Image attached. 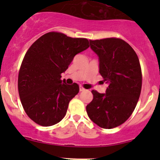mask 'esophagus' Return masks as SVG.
I'll use <instances>...</instances> for the list:
<instances>
[{
    "label": "esophagus",
    "mask_w": 160,
    "mask_h": 160,
    "mask_svg": "<svg viewBox=\"0 0 160 160\" xmlns=\"http://www.w3.org/2000/svg\"><path fill=\"white\" fill-rule=\"evenodd\" d=\"M82 91H85V89L82 86H80V92H82Z\"/></svg>",
    "instance_id": "34e87169"
}]
</instances>
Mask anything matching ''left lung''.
Listing matches in <instances>:
<instances>
[{
	"instance_id": "left-lung-1",
	"label": "left lung",
	"mask_w": 160,
	"mask_h": 160,
	"mask_svg": "<svg viewBox=\"0 0 160 160\" xmlns=\"http://www.w3.org/2000/svg\"><path fill=\"white\" fill-rule=\"evenodd\" d=\"M99 61V73L108 86L105 93L92 90L86 106L90 120L103 128H113L128 120L140 97L142 74L136 52L119 38L89 40Z\"/></svg>"
}]
</instances>
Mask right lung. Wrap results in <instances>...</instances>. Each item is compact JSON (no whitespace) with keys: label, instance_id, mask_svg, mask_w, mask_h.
<instances>
[{"label":"right lung","instance_id":"add662e5","mask_svg":"<svg viewBox=\"0 0 160 160\" xmlns=\"http://www.w3.org/2000/svg\"><path fill=\"white\" fill-rule=\"evenodd\" d=\"M89 47L86 38L49 32L38 38L25 53L18 89L25 113L36 123L50 126L64 118L70 101L79 92V86L75 82L66 84L61 74L77 54Z\"/></svg>","mask_w":160,"mask_h":160}]
</instances>
